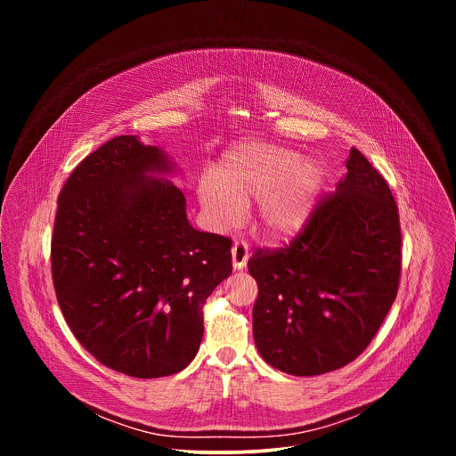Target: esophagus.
<instances>
[{
    "mask_svg": "<svg viewBox=\"0 0 456 456\" xmlns=\"http://www.w3.org/2000/svg\"><path fill=\"white\" fill-rule=\"evenodd\" d=\"M231 254H232V267L236 271H240L248 262V245L245 241H234V245L231 248Z\"/></svg>",
    "mask_w": 456,
    "mask_h": 456,
    "instance_id": "esophagus-1",
    "label": "esophagus"
}]
</instances>
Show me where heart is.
<instances>
[{
    "mask_svg": "<svg viewBox=\"0 0 456 456\" xmlns=\"http://www.w3.org/2000/svg\"><path fill=\"white\" fill-rule=\"evenodd\" d=\"M322 187V171L314 160L264 142L240 144L218 164L215 176H204L199 199L211 224L236 227L245 204L259 200V218L267 234L283 238L308 220Z\"/></svg>",
    "mask_w": 456,
    "mask_h": 456,
    "instance_id": "1",
    "label": "heart"
}]
</instances>
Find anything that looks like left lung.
Segmentation results:
<instances>
[{
    "instance_id": "8db88e82",
    "label": "left lung",
    "mask_w": 456,
    "mask_h": 456,
    "mask_svg": "<svg viewBox=\"0 0 456 456\" xmlns=\"http://www.w3.org/2000/svg\"><path fill=\"white\" fill-rule=\"evenodd\" d=\"M346 169L290 243L256 248L247 264L257 283L256 348L290 375H321L357 359L397 297L399 208L359 150Z\"/></svg>"
}]
</instances>
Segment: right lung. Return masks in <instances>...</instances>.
<instances>
[{"mask_svg": "<svg viewBox=\"0 0 456 456\" xmlns=\"http://www.w3.org/2000/svg\"><path fill=\"white\" fill-rule=\"evenodd\" d=\"M169 169L135 135L104 142L64 182L50 243L70 330L101 364L139 379L194 359L206 299L232 273L231 238L192 229L183 192L148 176Z\"/></svg>", "mask_w": 456, "mask_h": 456, "instance_id": "add662e5", "label": "right lung"}]
</instances>
